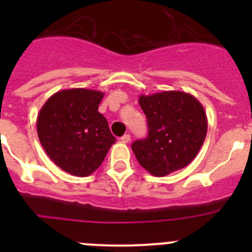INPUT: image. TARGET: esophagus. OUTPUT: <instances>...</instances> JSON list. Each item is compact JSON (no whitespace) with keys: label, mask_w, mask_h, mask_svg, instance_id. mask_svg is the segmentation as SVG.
Instances as JSON below:
<instances>
[{"label":"esophagus","mask_w":252,"mask_h":252,"mask_svg":"<svg viewBox=\"0 0 252 252\" xmlns=\"http://www.w3.org/2000/svg\"><path fill=\"white\" fill-rule=\"evenodd\" d=\"M121 141L124 142V144H128V142L130 141V135H129V134H124L121 138Z\"/></svg>","instance_id":"obj_1"}]
</instances>
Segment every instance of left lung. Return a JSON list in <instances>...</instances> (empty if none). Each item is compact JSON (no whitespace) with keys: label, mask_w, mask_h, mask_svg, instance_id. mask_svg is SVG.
I'll return each mask as SVG.
<instances>
[{"label":"left lung","mask_w":252,"mask_h":252,"mask_svg":"<svg viewBox=\"0 0 252 252\" xmlns=\"http://www.w3.org/2000/svg\"><path fill=\"white\" fill-rule=\"evenodd\" d=\"M149 135L131 145L136 159L150 174L164 177L196 157L207 134V117L200 101L184 91L141 95Z\"/></svg>","instance_id":"left-lung-1"}]
</instances>
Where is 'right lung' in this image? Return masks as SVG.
I'll return each mask as SVG.
<instances>
[{"instance_id": "1", "label": "right lung", "mask_w": 252, "mask_h": 252, "mask_svg": "<svg viewBox=\"0 0 252 252\" xmlns=\"http://www.w3.org/2000/svg\"><path fill=\"white\" fill-rule=\"evenodd\" d=\"M103 93L67 89L53 94L37 114L39 140L47 156L67 173L88 177L116 142L108 122L98 112Z\"/></svg>"}]
</instances>
